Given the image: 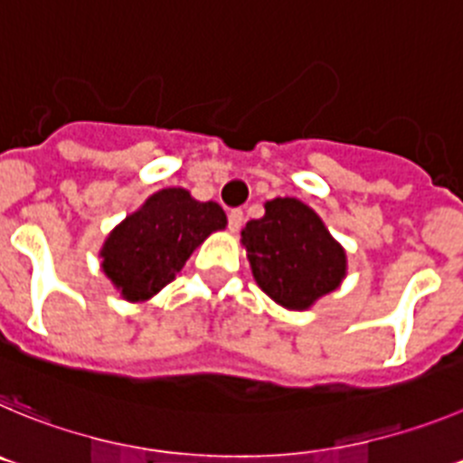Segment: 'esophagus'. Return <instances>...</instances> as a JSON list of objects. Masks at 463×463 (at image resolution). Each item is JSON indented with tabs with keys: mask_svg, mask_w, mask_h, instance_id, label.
I'll return each mask as SVG.
<instances>
[{
	"mask_svg": "<svg viewBox=\"0 0 463 463\" xmlns=\"http://www.w3.org/2000/svg\"><path fill=\"white\" fill-rule=\"evenodd\" d=\"M241 223H244V214H241V210H231V212H228V228H231L232 232L240 231Z\"/></svg>",
	"mask_w": 463,
	"mask_h": 463,
	"instance_id": "obj_1",
	"label": "esophagus"
}]
</instances>
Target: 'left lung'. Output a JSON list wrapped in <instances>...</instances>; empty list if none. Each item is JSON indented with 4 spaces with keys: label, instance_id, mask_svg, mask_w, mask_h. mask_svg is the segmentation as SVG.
<instances>
[{
    "label": "left lung",
    "instance_id": "8db88e82",
    "mask_svg": "<svg viewBox=\"0 0 463 463\" xmlns=\"http://www.w3.org/2000/svg\"><path fill=\"white\" fill-rule=\"evenodd\" d=\"M240 241L258 288L283 309H311L348 272L345 249L298 198L265 203V214L241 228Z\"/></svg>",
    "mask_w": 463,
    "mask_h": 463
}]
</instances>
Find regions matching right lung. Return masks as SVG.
<instances>
[{
    "instance_id": "obj_1",
    "label": "right lung",
    "mask_w": 463,
    "mask_h": 463,
    "mask_svg": "<svg viewBox=\"0 0 463 463\" xmlns=\"http://www.w3.org/2000/svg\"><path fill=\"white\" fill-rule=\"evenodd\" d=\"M228 226L214 201L201 203L182 186L152 194L108 232L101 269L127 302H147L184 268L191 253Z\"/></svg>"
}]
</instances>
